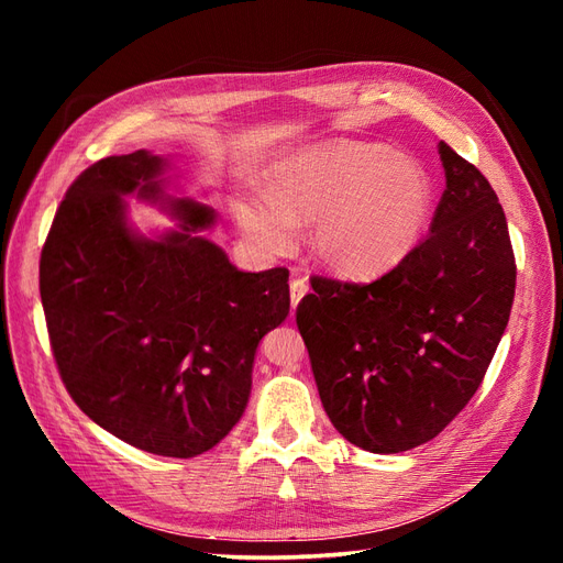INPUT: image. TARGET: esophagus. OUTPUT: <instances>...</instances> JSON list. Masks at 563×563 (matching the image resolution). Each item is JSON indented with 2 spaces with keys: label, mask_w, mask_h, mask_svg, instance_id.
<instances>
[{
  "label": "esophagus",
  "mask_w": 563,
  "mask_h": 563,
  "mask_svg": "<svg viewBox=\"0 0 563 563\" xmlns=\"http://www.w3.org/2000/svg\"><path fill=\"white\" fill-rule=\"evenodd\" d=\"M308 291H310V284H308V279L305 277H296L294 282H291V308L296 310L298 308V302L308 296Z\"/></svg>",
  "instance_id": "34e87169"
}]
</instances>
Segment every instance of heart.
Segmentation results:
<instances>
[{"instance_id":"obj_1","label":"heart","mask_w":563,"mask_h":563,"mask_svg":"<svg viewBox=\"0 0 563 563\" xmlns=\"http://www.w3.org/2000/svg\"><path fill=\"white\" fill-rule=\"evenodd\" d=\"M432 180L406 155L362 141H323L272 164L267 195L236 203L251 240L269 253L298 242L314 220L312 251L345 277H373L416 249L432 213Z\"/></svg>"}]
</instances>
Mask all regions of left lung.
Returning a JSON list of instances; mask_svg holds the SVG:
<instances>
[{"label":"left lung","mask_w":563,"mask_h":563,"mask_svg":"<svg viewBox=\"0 0 563 563\" xmlns=\"http://www.w3.org/2000/svg\"><path fill=\"white\" fill-rule=\"evenodd\" d=\"M446 190L430 234L368 284L314 275L296 310L323 411L350 444L401 453L479 389L509 321L517 265L479 168L439 143Z\"/></svg>","instance_id":"8db88e82"}]
</instances>
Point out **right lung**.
<instances>
[{
    "mask_svg": "<svg viewBox=\"0 0 563 563\" xmlns=\"http://www.w3.org/2000/svg\"><path fill=\"white\" fill-rule=\"evenodd\" d=\"M166 162L106 157L67 187L40 261L51 352L96 424L168 457L213 449L240 422L255 347L288 314V269H236L197 232L213 209L172 201L180 230L145 240L122 197L162 199Z\"/></svg>",
    "mask_w": 563,
    "mask_h": 563,
    "instance_id": "obj_1",
    "label": "right lung"
}]
</instances>
